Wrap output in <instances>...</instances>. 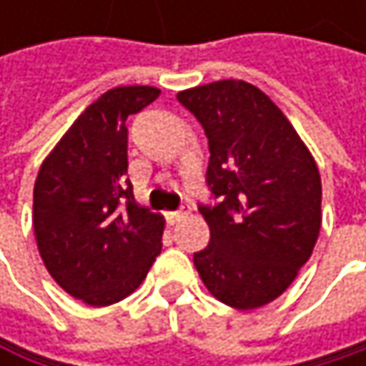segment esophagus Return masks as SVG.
Masks as SVG:
<instances>
[{
	"mask_svg": "<svg viewBox=\"0 0 366 366\" xmlns=\"http://www.w3.org/2000/svg\"><path fill=\"white\" fill-rule=\"evenodd\" d=\"M186 214H188V207H180V209H176V212H167V220H169L172 224H176V222L182 220Z\"/></svg>",
	"mask_w": 366,
	"mask_h": 366,
	"instance_id": "obj_1",
	"label": "esophagus"
}]
</instances>
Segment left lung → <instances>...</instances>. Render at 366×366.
Returning a JSON list of instances; mask_svg holds the SVG:
<instances>
[{"mask_svg":"<svg viewBox=\"0 0 366 366\" xmlns=\"http://www.w3.org/2000/svg\"><path fill=\"white\" fill-rule=\"evenodd\" d=\"M205 131L212 203H199L209 244L194 252L207 290L235 310L277 299L310 260L320 233L316 161L280 108L244 80L178 93Z\"/></svg>","mask_w":366,"mask_h":366,"instance_id":"1","label":"left lung"}]
</instances>
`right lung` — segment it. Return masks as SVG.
<instances>
[{"label":"right lung","mask_w":366,"mask_h":366,"mask_svg":"<svg viewBox=\"0 0 366 366\" xmlns=\"http://www.w3.org/2000/svg\"><path fill=\"white\" fill-rule=\"evenodd\" d=\"M161 95L118 86L78 116L41 163L34 188L37 250L71 297L104 307L129 297L163 246V218L133 201L124 178L127 118Z\"/></svg>","instance_id":"obj_1"}]
</instances>
